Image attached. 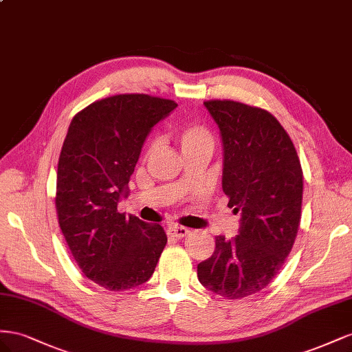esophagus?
<instances>
[{
  "mask_svg": "<svg viewBox=\"0 0 352 352\" xmlns=\"http://www.w3.org/2000/svg\"><path fill=\"white\" fill-rule=\"evenodd\" d=\"M188 233H190V230L186 228V227L175 226V227H169V228H168V234H169L170 237H175V239H183V237H186Z\"/></svg>",
  "mask_w": 352,
  "mask_h": 352,
  "instance_id": "esophagus-1",
  "label": "esophagus"
}]
</instances>
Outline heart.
I'll return each mask as SVG.
<instances>
[{
    "label": "heart",
    "instance_id": "b5f03b06",
    "mask_svg": "<svg viewBox=\"0 0 352 352\" xmlns=\"http://www.w3.org/2000/svg\"><path fill=\"white\" fill-rule=\"evenodd\" d=\"M177 142L183 153L197 152V150H206V152L212 153L215 147V140L210 129L200 124H190L179 128L177 131ZM156 147L157 142H153L150 144V152H153Z\"/></svg>",
    "mask_w": 352,
    "mask_h": 352
}]
</instances>
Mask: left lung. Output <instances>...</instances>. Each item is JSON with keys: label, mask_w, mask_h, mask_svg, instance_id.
<instances>
[{"label": "left lung", "mask_w": 352, "mask_h": 352, "mask_svg": "<svg viewBox=\"0 0 352 352\" xmlns=\"http://www.w3.org/2000/svg\"><path fill=\"white\" fill-rule=\"evenodd\" d=\"M223 143V192L240 214L239 234L215 237L197 265L208 290L240 299L267 287L295 243L302 205V169L292 140L267 110L232 100L204 103Z\"/></svg>", "instance_id": "obj_1"}]
</instances>
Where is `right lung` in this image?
<instances>
[{
	"instance_id": "add662e5",
	"label": "right lung",
	"mask_w": 352,
	"mask_h": 352,
	"mask_svg": "<svg viewBox=\"0 0 352 352\" xmlns=\"http://www.w3.org/2000/svg\"><path fill=\"white\" fill-rule=\"evenodd\" d=\"M177 107L173 100L120 94L79 112L57 166L58 224L78 267L109 290L152 277L166 234L159 224L118 212L146 138Z\"/></svg>"
}]
</instances>
